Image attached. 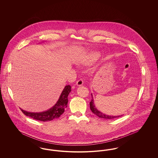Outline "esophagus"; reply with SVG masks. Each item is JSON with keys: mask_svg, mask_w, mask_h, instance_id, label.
I'll list each match as a JSON object with an SVG mask.
<instances>
[{"mask_svg": "<svg viewBox=\"0 0 158 158\" xmlns=\"http://www.w3.org/2000/svg\"><path fill=\"white\" fill-rule=\"evenodd\" d=\"M83 81L82 79H80L79 80H78L77 82H76V85L77 86H82L83 85Z\"/></svg>", "mask_w": 158, "mask_h": 158, "instance_id": "esophagus-1", "label": "esophagus"}]
</instances>
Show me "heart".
<instances>
[{"mask_svg":"<svg viewBox=\"0 0 158 158\" xmlns=\"http://www.w3.org/2000/svg\"><path fill=\"white\" fill-rule=\"evenodd\" d=\"M99 54L98 53H92L90 54L88 57V60L87 63H90L91 61H94L95 60H97L98 57H99Z\"/></svg>","mask_w":158,"mask_h":158,"instance_id":"1","label":"heart"}]
</instances>
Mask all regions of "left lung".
Segmentation results:
<instances>
[{"label": "left lung", "mask_w": 158, "mask_h": 158, "mask_svg": "<svg viewBox=\"0 0 158 158\" xmlns=\"http://www.w3.org/2000/svg\"><path fill=\"white\" fill-rule=\"evenodd\" d=\"M89 105H90V110L92 111V112L94 113V114H95L96 115H97L98 117H99V118H104V119H113V118H118V117H120L123 116L122 115H117V116L108 115H106L105 114H103V113L100 112L99 111H98L97 108L95 107V106L94 105L92 95V100H91V101H90V103H89Z\"/></svg>", "instance_id": "8db88e82"}]
</instances>
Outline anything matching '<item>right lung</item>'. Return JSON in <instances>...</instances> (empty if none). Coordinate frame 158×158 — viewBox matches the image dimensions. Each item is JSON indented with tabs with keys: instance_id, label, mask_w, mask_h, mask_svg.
<instances>
[{
	"instance_id": "obj_1",
	"label": "right lung",
	"mask_w": 158,
	"mask_h": 158,
	"mask_svg": "<svg viewBox=\"0 0 158 158\" xmlns=\"http://www.w3.org/2000/svg\"><path fill=\"white\" fill-rule=\"evenodd\" d=\"M70 91L71 86L66 85L62 91L56 104L47 111L41 113H30L24 111L21 108V110L25 115L37 120L48 121L57 118L64 112L65 108L68 106V96Z\"/></svg>"
}]
</instances>
